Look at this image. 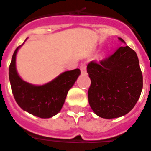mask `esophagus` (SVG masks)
Segmentation results:
<instances>
[{"label": "esophagus", "instance_id": "1", "mask_svg": "<svg viewBox=\"0 0 151 151\" xmlns=\"http://www.w3.org/2000/svg\"><path fill=\"white\" fill-rule=\"evenodd\" d=\"M81 71V73L82 74H86V64H81V65L80 66Z\"/></svg>", "mask_w": 151, "mask_h": 151}]
</instances>
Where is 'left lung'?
Wrapping results in <instances>:
<instances>
[{"mask_svg":"<svg viewBox=\"0 0 151 151\" xmlns=\"http://www.w3.org/2000/svg\"><path fill=\"white\" fill-rule=\"evenodd\" d=\"M119 40L122 42L124 40ZM91 79L88 103L99 117L114 119L127 114L139 99L142 74L134 50L124 46L110 57L87 65Z\"/></svg>","mask_w":151,"mask_h":151,"instance_id":"obj_1","label":"left lung"}]
</instances>
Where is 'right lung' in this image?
I'll return each mask as SVG.
<instances>
[{"label":"right lung","mask_w":151,"mask_h":151,"mask_svg":"<svg viewBox=\"0 0 151 151\" xmlns=\"http://www.w3.org/2000/svg\"><path fill=\"white\" fill-rule=\"evenodd\" d=\"M22 45L16 49L9 65V76L12 94L24 111L42 119L50 118L61 111L68 91L74 85L81 71L79 69L65 71L42 86L28 83L19 77L16 66L17 54Z\"/></svg>","instance_id":"1"}]
</instances>
